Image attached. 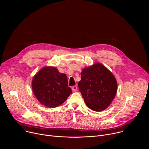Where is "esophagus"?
<instances>
[{
    "instance_id": "esophagus-1",
    "label": "esophagus",
    "mask_w": 149,
    "mask_h": 149,
    "mask_svg": "<svg viewBox=\"0 0 149 149\" xmlns=\"http://www.w3.org/2000/svg\"><path fill=\"white\" fill-rule=\"evenodd\" d=\"M72 90L73 91H76L77 90V86H74L72 87Z\"/></svg>"
}]
</instances>
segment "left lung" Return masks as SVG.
Returning <instances> with one entry per match:
<instances>
[{
  "label": "left lung",
  "mask_w": 149,
  "mask_h": 149,
  "mask_svg": "<svg viewBox=\"0 0 149 149\" xmlns=\"http://www.w3.org/2000/svg\"><path fill=\"white\" fill-rule=\"evenodd\" d=\"M78 88L84 101L93 111L107 109L114 100L117 90V81L112 73L101 63L82 70Z\"/></svg>",
  "instance_id": "obj_1"
}]
</instances>
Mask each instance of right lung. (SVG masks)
Returning a JSON list of instances; mask_svg holds the SVG:
<instances>
[{"instance_id": "right-lung-1", "label": "right lung", "mask_w": 149, "mask_h": 149, "mask_svg": "<svg viewBox=\"0 0 149 149\" xmlns=\"http://www.w3.org/2000/svg\"><path fill=\"white\" fill-rule=\"evenodd\" d=\"M32 90L38 101L54 108L64 102L72 93L66 75L55 67H45L33 78Z\"/></svg>"}]
</instances>
